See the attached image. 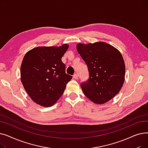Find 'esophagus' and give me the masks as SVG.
I'll use <instances>...</instances> for the list:
<instances>
[{
    "mask_svg": "<svg viewBox=\"0 0 148 148\" xmlns=\"http://www.w3.org/2000/svg\"><path fill=\"white\" fill-rule=\"evenodd\" d=\"M73 78L75 80L77 79H78V75H77V74H74V75H73Z\"/></svg>",
    "mask_w": 148,
    "mask_h": 148,
    "instance_id": "34e87169",
    "label": "esophagus"
}]
</instances>
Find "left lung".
<instances>
[{
	"instance_id": "obj_1",
	"label": "left lung",
	"mask_w": 148,
	"mask_h": 148,
	"mask_svg": "<svg viewBox=\"0 0 148 148\" xmlns=\"http://www.w3.org/2000/svg\"><path fill=\"white\" fill-rule=\"evenodd\" d=\"M77 52L86 63L89 79L80 86L92 102L102 104L119 92L125 79V66L121 53L103 42L79 44Z\"/></svg>"
}]
</instances>
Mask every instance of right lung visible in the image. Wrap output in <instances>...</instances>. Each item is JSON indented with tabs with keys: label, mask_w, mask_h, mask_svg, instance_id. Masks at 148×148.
I'll use <instances>...</instances> for the list:
<instances>
[{
	"label": "right lung",
	"mask_w": 148,
	"mask_h": 148,
	"mask_svg": "<svg viewBox=\"0 0 148 148\" xmlns=\"http://www.w3.org/2000/svg\"><path fill=\"white\" fill-rule=\"evenodd\" d=\"M68 49L39 47L26 53L21 68V81L27 94L36 104L50 107L63 94L72 76L65 73L62 58Z\"/></svg>",
	"instance_id": "add662e5"
}]
</instances>
